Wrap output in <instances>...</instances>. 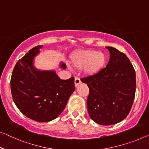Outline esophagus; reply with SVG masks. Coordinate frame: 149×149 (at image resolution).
<instances>
[{
    "instance_id": "1",
    "label": "esophagus",
    "mask_w": 149,
    "mask_h": 149,
    "mask_svg": "<svg viewBox=\"0 0 149 149\" xmlns=\"http://www.w3.org/2000/svg\"><path fill=\"white\" fill-rule=\"evenodd\" d=\"M74 83H75V87H77V86H78L79 84L81 83L80 79H79L78 78V77H75V81H74Z\"/></svg>"
}]
</instances>
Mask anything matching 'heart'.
Instances as JSON below:
<instances>
[{
  "label": "heart",
  "instance_id": "heart-1",
  "mask_svg": "<svg viewBox=\"0 0 149 149\" xmlns=\"http://www.w3.org/2000/svg\"><path fill=\"white\" fill-rule=\"evenodd\" d=\"M71 63L75 68H82L86 75L93 76L99 74L106 67L107 57L103 52L90 49L81 50L72 55Z\"/></svg>",
  "mask_w": 149,
  "mask_h": 149
}]
</instances>
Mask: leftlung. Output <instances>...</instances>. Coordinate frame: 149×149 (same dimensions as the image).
Wrapping results in <instances>:
<instances>
[{"label":"left lung","mask_w":149,"mask_h":149,"mask_svg":"<svg viewBox=\"0 0 149 149\" xmlns=\"http://www.w3.org/2000/svg\"><path fill=\"white\" fill-rule=\"evenodd\" d=\"M110 60L99 74L82 78L90 94L87 108L91 119L100 125H112L127 116L134 101L136 74L129 59L113 47H106Z\"/></svg>","instance_id":"8db88e82"}]
</instances>
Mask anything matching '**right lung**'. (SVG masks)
I'll return each mask as SVG.
<instances>
[{
	"label": "right lung",
	"instance_id": "right-lung-1",
	"mask_svg": "<svg viewBox=\"0 0 149 149\" xmlns=\"http://www.w3.org/2000/svg\"><path fill=\"white\" fill-rule=\"evenodd\" d=\"M43 45L31 49L18 61L10 79L13 101L21 112L29 118L46 123L56 118L63 112L75 91L74 77L61 79L55 70L35 68V58ZM59 68L65 70L63 62Z\"/></svg>",
	"mask_w": 149,
	"mask_h": 149
}]
</instances>
